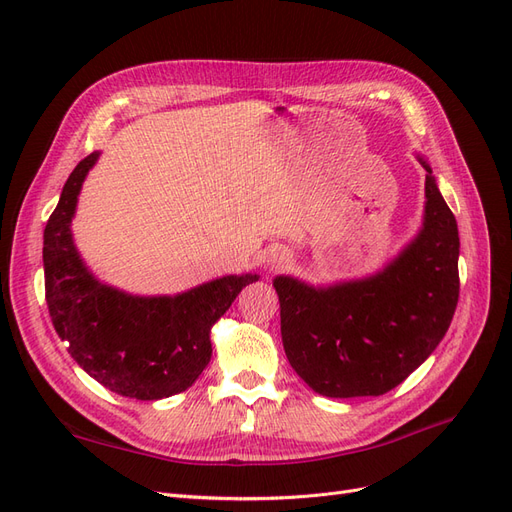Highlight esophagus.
Returning a JSON list of instances; mask_svg holds the SVG:
<instances>
[{
    "label": "esophagus",
    "instance_id": "obj_1",
    "mask_svg": "<svg viewBox=\"0 0 512 512\" xmlns=\"http://www.w3.org/2000/svg\"><path fill=\"white\" fill-rule=\"evenodd\" d=\"M266 261H268L270 270H283L285 266H289V263H291V255L283 249H274V251L268 253Z\"/></svg>",
    "mask_w": 512,
    "mask_h": 512
}]
</instances>
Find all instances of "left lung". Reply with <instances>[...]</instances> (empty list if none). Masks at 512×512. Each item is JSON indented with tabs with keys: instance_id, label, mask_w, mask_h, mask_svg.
<instances>
[{
	"instance_id": "obj_1",
	"label": "left lung",
	"mask_w": 512,
	"mask_h": 512,
	"mask_svg": "<svg viewBox=\"0 0 512 512\" xmlns=\"http://www.w3.org/2000/svg\"><path fill=\"white\" fill-rule=\"evenodd\" d=\"M425 168L419 236L374 276L315 289L276 276L280 334L291 368L327 398L383 395L434 353L459 298V232Z\"/></svg>"
}]
</instances>
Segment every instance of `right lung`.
<instances>
[{
    "label": "right lung",
    "instance_id": "obj_1",
    "mask_svg": "<svg viewBox=\"0 0 512 512\" xmlns=\"http://www.w3.org/2000/svg\"><path fill=\"white\" fill-rule=\"evenodd\" d=\"M100 153L82 159L44 227V289L53 325L76 364L106 389L161 400L189 389L212 355L210 327L257 274L223 276L174 298H138L102 285L70 232L78 193Z\"/></svg>",
    "mask_w": 512,
    "mask_h": 512
}]
</instances>
